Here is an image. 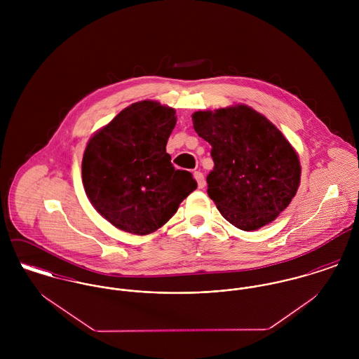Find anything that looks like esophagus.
Returning a JSON list of instances; mask_svg holds the SVG:
<instances>
[{"label": "esophagus", "instance_id": "obj_1", "mask_svg": "<svg viewBox=\"0 0 359 359\" xmlns=\"http://www.w3.org/2000/svg\"><path fill=\"white\" fill-rule=\"evenodd\" d=\"M195 180L198 181V187H199V189H203L205 187V175L201 172V171H195Z\"/></svg>", "mask_w": 359, "mask_h": 359}]
</instances>
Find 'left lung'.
Wrapping results in <instances>:
<instances>
[{
    "instance_id": "left-lung-1",
    "label": "left lung",
    "mask_w": 359,
    "mask_h": 359,
    "mask_svg": "<svg viewBox=\"0 0 359 359\" xmlns=\"http://www.w3.org/2000/svg\"><path fill=\"white\" fill-rule=\"evenodd\" d=\"M194 128L211 145L207 194L242 231L272 222L294 198L302 175L297 152L261 113L246 104L199 110Z\"/></svg>"
}]
</instances>
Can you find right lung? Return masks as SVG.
<instances>
[{"label": "right lung", "mask_w": 359, "mask_h": 359, "mask_svg": "<svg viewBox=\"0 0 359 359\" xmlns=\"http://www.w3.org/2000/svg\"><path fill=\"white\" fill-rule=\"evenodd\" d=\"M175 110L156 101L133 103L91 137L83 156V185L91 205L116 228L148 235L163 226L198 188L175 170L165 145Z\"/></svg>", "instance_id": "obj_1"}]
</instances>
